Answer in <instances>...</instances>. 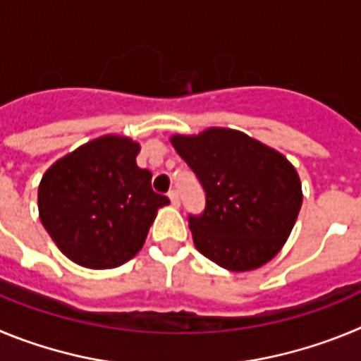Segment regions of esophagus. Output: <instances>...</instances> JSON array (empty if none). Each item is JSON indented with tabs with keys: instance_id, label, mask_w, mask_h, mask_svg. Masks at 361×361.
Here are the masks:
<instances>
[{
	"instance_id": "obj_1",
	"label": "esophagus",
	"mask_w": 361,
	"mask_h": 361,
	"mask_svg": "<svg viewBox=\"0 0 361 361\" xmlns=\"http://www.w3.org/2000/svg\"><path fill=\"white\" fill-rule=\"evenodd\" d=\"M168 197H170L171 204H173L175 208H178V206H180V199H178V193H177V191L171 190V191H170V195H168Z\"/></svg>"
}]
</instances>
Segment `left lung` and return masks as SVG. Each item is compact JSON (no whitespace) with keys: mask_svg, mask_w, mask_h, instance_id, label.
<instances>
[{"mask_svg":"<svg viewBox=\"0 0 361 361\" xmlns=\"http://www.w3.org/2000/svg\"><path fill=\"white\" fill-rule=\"evenodd\" d=\"M206 191L202 215H190L195 247L216 266L242 273L275 258L302 208V183L282 153L244 132L208 128L170 137Z\"/></svg>","mask_w":361,"mask_h":361,"instance_id":"obj_1","label":"left lung"}]
</instances>
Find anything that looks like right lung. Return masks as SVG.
<instances>
[{"label":"right lung","instance_id":"add662e5","mask_svg":"<svg viewBox=\"0 0 361 361\" xmlns=\"http://www.w3.org/2000/svg\"><path fill=\"white\" fill-rule=\"evenodd\" d=\"M141 145L108 135L79 146L44 171L37 190L41 224L72 262L111 269L135 257L168 197L135 162Z\"/></svg>","mask_w":361,"mask_h":361}]
</instances>
